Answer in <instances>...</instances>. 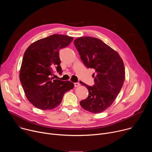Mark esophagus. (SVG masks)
Listing matches in <instances>:
<instances>
[{
    "label": "esophagus",
    "instance_id": "34e87169",
    "mask_svg": "<svg viewBox=\"0 0 152 152\" xmlns=\"http://www.w3.org/2000/svg\"><path fill=\"white\" fill-rule=\"evenodd\" d=\"M74 85H75V87H77V86H80V83H78V82L75 83H74Z\"/></svg>",
    "mask_w": 152,
    "mask_h": 152
}]
</instances>
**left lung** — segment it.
I'll list each match as a JSON object with an SVG mask.
<instances>
[{
  "label": "left lung",
  "instance_id": "8db88e82",
  "mask_svg": "<svg viewBox=\"0 0 152 152\" xmlns=\"http://www.w3.org/2000/svg\"><path fill=\"white\" fill-rule=\"evenodd\" d=\"M74 45L85 66L95 70L94 86L80 81L89 92L88 97L81 100L80 104L94 114L103 112L113 104L123 86L125 79L123 61L116 51L97 38L79 37Z\"/></svg>",
  "mask_w": 152,
  "mask_h": 152
}]
</instances>
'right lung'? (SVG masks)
Instances as JSON below:
<instances>
[{
	"mask_svg": "<svg viewBox=\"0 0 152 152\" xmlns=\"http://www.w3.org/2000/svg\"><path fill=\"white\" fill-rule=\"evenodd\" d=\"M72 37L54 34L36 41L26 50L19 78L28 100L41 110L58 106L64 94L74 87L72 82L53 79L55 70L62 73L59 51L73 41Z\"/></svg>",
	"mask_w": 152,
	"mask_h": 152,
	"instance_id": "right-lung-1",
	"label": "right lung"
}]
</instances>
